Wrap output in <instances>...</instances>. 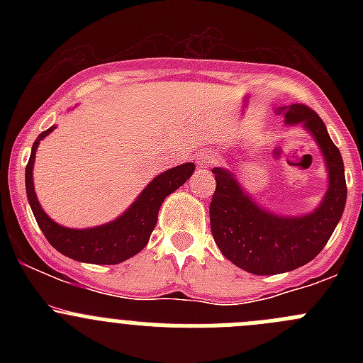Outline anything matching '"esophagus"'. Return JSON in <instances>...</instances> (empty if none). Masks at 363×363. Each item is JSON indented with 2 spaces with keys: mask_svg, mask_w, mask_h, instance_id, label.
<instances>
[{
  "mask_svg": "<svg viewBox=\"0 0 363 363\" xmlns=\"http://www.w3.org/2000/svg\"><path fill=\"white\" fill-rule=\"evenodd\" d=\"M196 160H199V164L202 168L212 167V164L216 163V156L211 155V152H200V155L196 156Z\"/></svg>",
  "mask_w": 363,
  "mask_h": 363,
  "instance_id": "obj_1",
  "label": "esophagus"
}]
</instances>
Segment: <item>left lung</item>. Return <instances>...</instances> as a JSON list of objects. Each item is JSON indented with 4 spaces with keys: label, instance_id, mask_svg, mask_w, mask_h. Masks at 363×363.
Segmentation results:
<instances>
[{
    "label": "left lung",
    "instance_id": "obj_1",
    "mask_svg": "<svg viewBox=\"0 0 363 363\" xmlns=\"http://www.w3.org/2000/svg\"><path fill=\"white\" fill-rule=\"evenodd\" d=\"M286 124H302L323 152L328 189L320 207L303 216H277L259 207L232 172L214 168L211 230L225 258L256 276L290 272L316 258L334 233L346 205V177L339 149L313 108L295 104L279 108Z\"/></svg>",
    "mask_w": 363,
    "mask_h": 363
}]
</instances>
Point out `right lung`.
I'll return each instance as SVG.
<instances>
[{"label": "right lung", "instance_id": "right-lung-1", "mask_svg": "<svg viewBox=\"0 0 363 363\" xmlns=\"http://www.w3.org/2000/svg\"><path fill=\"white\" fill-rule=\"evenodd\" d=\"M54 128L56 126H50L49 130L38 135L33 144L28 164H26L28 202L31 205L33 214L45 239L61 255L77 262L96 263V265H116L140 252L149 242V237L155 230L163 200L191 177L195 164L184 163L160 174L145 186L144 191L124 214L107 225L84 230L67 228V226L57 225L43 212L42 205L36 199L35 186H33V163H35L36 149H38L40 140H43Z\"/></svg>", "mask_w": 363, "mask_h": 363}]
</instances>
